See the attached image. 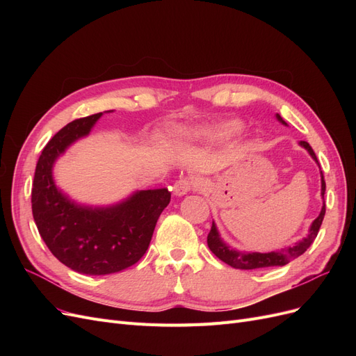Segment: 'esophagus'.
<instances>
[{
    "mask_svg": "<svg viewBox=\"0 0 356 356\" xmlns=\"http://www.w3.org/2000/svg\"><path fill=\"white\" fill-rule=\"evenodd\" d=\"M193 187H197V182H195L193 179H188V178H181L179 181L175 182L172 191H174L175 196L181 197V196H186Z\"/></svg>",
    "mask_w": 356,
    "mask_h": 356,
    "instance_id": "1",
    "label": "esophagus"
}]
</instances>
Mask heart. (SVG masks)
Masks as SVG:
<instances>
[{"label": "heart", "mask_w": 356, "mask_h": 356, "mask_svg": "<svg viewBox=\"0 0 356 356\" xmlns=\"http://www.w3.org/2000/svg\"><path fill=\"white\" fill-rule=\"evenodd\" d=\"M242 129L243 124L239 120H225L195 129H178L174 134V141L181 148L211 147L230 141L242 132Z\"/></svg>", "instance_id": "b5f03b06"}]
</instances>
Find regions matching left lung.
I'll return each mask as SVG.
<instances>
[{"label": "left lung", "instance_id": "1", "mask_svg": "<svg viewBox=\"0 0 356 356\" xmlns=\"http://www.w3.org/2000/svg\"><path fill=\"white\" fill-rule=\"evenodd\" d=\"M276 118L279 123H282L284 126H288L285 123L284 118L276 114ZM300 147H303L306 152L310 154V157L316 161L318 163V159L314 153V149L312 147L306 143V141H300L298 143ZM321 172V196H322V208L318 217L312 221L310 227L307 234L305 236L303 239H300L298 242L289 245V246H284L281 250H273V251H263V252H258V251H239L236 250V248L230 246L229 243H225L221 238V234L218 232L217 224L215 221H212V227L211 232L208 234V246L209 250L217 255L221 261H224L225 264L232 266L233 268H242V270H252V268H264V267H276V266H285L288 264L291 260H294V258L300 257L301 254H305L307 251V248L314 243L315 238L318 236L319 227L322 224V220H324V215H325V200H324V195H325V179H324V174H322V170L319 168Z\"/></svg>", "mask_w": 356, "mask_h": 356}]
</instances>
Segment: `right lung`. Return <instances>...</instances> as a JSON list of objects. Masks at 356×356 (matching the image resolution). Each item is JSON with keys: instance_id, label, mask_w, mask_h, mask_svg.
<instances>
[{"instance_id": "1", "label": "right lung", "mask_w": 356, "mask_h": 356, "mask_svg": "<svg viewBox=\"0 0 356 356\" xmlns=\"http://www.w3.org/2000/svg\"><path fill=\"white\" fill-rule=\"evenodd\" d=\"M102 114L74 120L50 139L37 161L31 193L32 215L50 252L74 272L90 276L135 264L148 250L160 213L170 202L168 188H153L136 190L111 204H88L56 186L53 168L58 159L89 136Z\"/></svg>"}]
</instances>
